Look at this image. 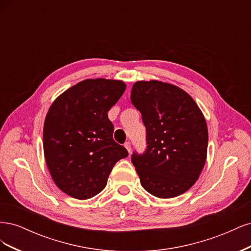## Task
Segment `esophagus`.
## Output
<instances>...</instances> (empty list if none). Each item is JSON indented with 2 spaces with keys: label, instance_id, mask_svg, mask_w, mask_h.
Returning a JSON list of instances; mask_svg holds the SVG:
<instances>
[{
  "label": "esophagus",
  "instance_id": "1",
  "mask_svg": "<svg viewBox=\"0 0 251 251\" xmlns=\"http://www.w3.org/2000/svg\"><path fill=\"white\" fill-rule=\"evenodd\" d=\"M125 148L126 149V151H127V153H128V154H130V153H131V143H130V142H128V141H127V142H126V143H125Z\"/></svg>",
  "mask_w": 251,
  "mask_h": 251
}]
</instances>
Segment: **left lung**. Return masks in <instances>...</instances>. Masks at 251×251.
<instances>
[{
    "label": "left lung",
    "mask_w": 251,
    "mask_h": 251,
    "mask_svg": "<svg viewBox=\"0 0 251 251\" xmlns=\"http://www.w3.org/2000/svg\"><path fill=\"white\" fill-rule=\"evenodd\" d=\"M131 101L147 128L146 151L132 155L141 185L162 199L187 192L207 155V125L198 104L184 90L159 80L136 81Z\"/></svg>",
    "instance_id": "8db88e82"
}]
</instances>
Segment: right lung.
<instances>
[{
  "label": "right lung",
  "mask_w": 251,
  "mask_h": 251,
  "mask_svg": "<svg viewBox=\"0 0 251 251\" xmlns=\"http://www.w3.org/2000/svg\"><path fill=\"white\" fill-rule=\"evenodd\" d=\"M126 86L115 79H85L66 90L45 118L44 155L51 178L65 194L90 199L107 185L115 163L127 151L113 140L109 110Z\"/></svg>",
  "instance_id": "right-lung-1"
}]
</instances>
